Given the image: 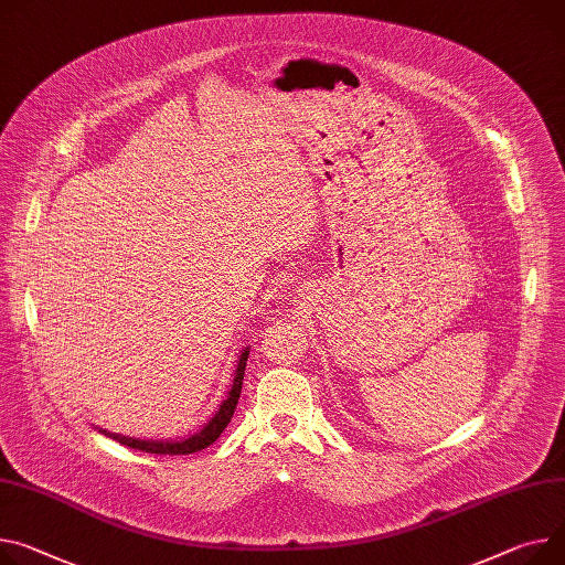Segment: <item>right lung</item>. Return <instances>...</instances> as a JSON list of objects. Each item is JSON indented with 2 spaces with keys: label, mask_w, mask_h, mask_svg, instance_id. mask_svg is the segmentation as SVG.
<instances>
[{
  "label": "right lung",
  "mask_w": 565,
  "mask_h": 565,
  "mask_svg": "<svg viewBox=\"0 0 565 565\" xmlns=\"http://www.w3.org/2000/svg\"><path fill=\"white\" fill-rule=\"evenodd\" d=\"M246 360H248V349H244L239 360H237L235 377H233V384H231V392H228L226 401L220 405V409L212 414V418L199 431L190 434V437H185V439L153 441V439L124 437V434L108 431L104 427H97V429L102 434H106V437L119 441L121 446H128V448H134V450H142V452H151V455H192V452H199V450L207 448L210 444H214L216 439H220V434L231 423V418L235 414V407H237V401H239V394H242V380H244V371H246Z\"/></svg>",
  "instance_id": "add662e5"
}]
</instances>
